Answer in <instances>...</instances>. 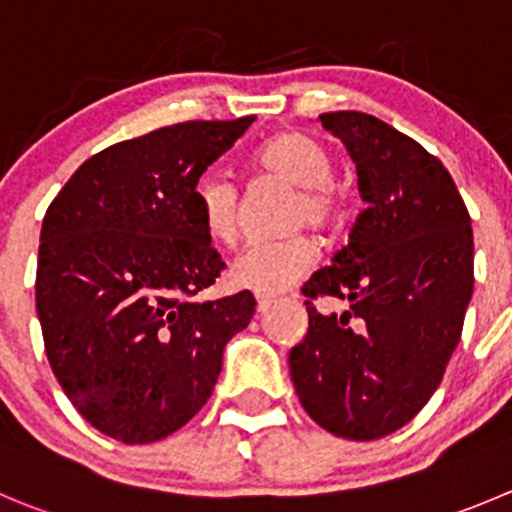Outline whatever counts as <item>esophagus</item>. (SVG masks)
Instances as JSON below:
<instances>
[{"instance_id": "1", "label": "esophagus", "mask_w": 512, "mask_h": 512, "mask_svg": "<svg viewBox=\"0 0 512 512\" xmlns=\"http://www.w3.org/2000/svg\"><path fill=\"white\" fill-rule=\"evenodd\" d=\"M274 301L276 299H271V296H256V311H259V314H266V311L274 306Z\"/></svg>"}]
</instances>
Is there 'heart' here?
Here are the masks:
<instances>
[{"label": "heart", "mask_w": 512, "mask_h": 512, "mask_svg": "<svg viewBox=\"0 0 512 512\" xmlns=\"http://www.w3.org/2000/svg\"><path fill=\"white\" fill-rule=\"evenodd\" d=\"M256 165L296 186L291 201V223L329 228L342 218L344 196L334 183V158L314 135L289 130L266 140ZM193 208L211 241L231 243L238 231V188L221 168L203 170L191 188ZM316 261V246L304 233L253 241L233 259L228 279L233 286L274 296L304 279Z\"/></svg>", "instance_id": "obj_1"}]
</instances>
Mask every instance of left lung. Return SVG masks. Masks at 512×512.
<instances>
[{
	"label": "left lung",
	"instance_id": "left-lung-1",
	"mask_svg": "<svg viewBox=\"0 0 512 512\" xmlns=\"http://www.w3.org/2000/svg\"><path fill=\"white\" fill-rule=\"evenodd\" d=\"M357 163L364 208L332 266L304 286L309 332L291 382L316 425L379 440L442 382L472 296V226L445 165L410 135L357 110L319 115ZM348 301L321 315L316 298Z\"/></svg>",
	"mask_w": 512,
	"mask_h": 512
}]
</instances>
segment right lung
Instances as JSON below:
<instances>
[{
    "instance_id": "add662e5",
    "label": "right lung",
    "mask_w": 512,
    "mask_h": 512,
    "mask_svg": "<svg viewBox=\"0 0 512 512\" xmlns=\"http://www.w3.org/2000/svg\"><path fill=\"white\" fill-rule=\"evenodd\" d=\"M253 120H188L110 145L47 208L34 284L45 352L102 435L145 445L180 430L256 311L251 291L196 301L226 264L191 198Z\"/></svg>"
}]
</instances>
